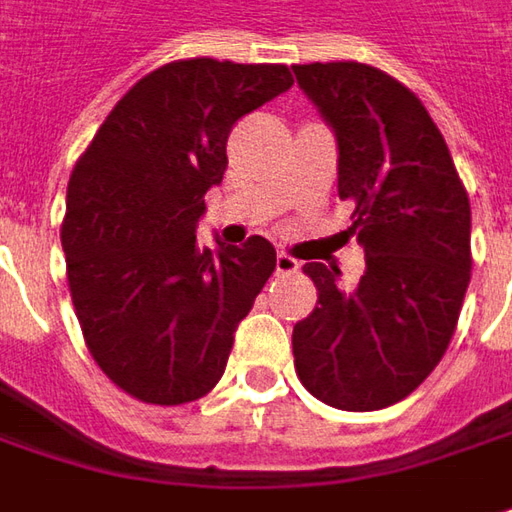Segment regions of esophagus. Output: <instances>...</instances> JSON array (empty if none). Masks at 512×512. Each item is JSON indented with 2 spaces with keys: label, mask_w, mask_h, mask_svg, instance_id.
Here are the masks:
<instances>
[{
  "label": "esophagus",
  "mask_w": 512,
  "mask_h": 512,
  "mask_svg": "<svg viewBox=\"0 0 512 512\" xmlns=\"http://www.w3.org/2000/svg\"><path fill=\"white\" fill-rule=\"evenodd\" d=\"M277 271H280V274H294V271H300V260H294L291 255L280 252V255H277Z\"/></svg>",
  "instance_id": "esophagus-1"
}]
</instances>
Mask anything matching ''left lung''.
<instances>
[{
    "mask_svg": "<svg viewBox=\"0 0 512 512\" xmlns=\"http://www.w3.org/2000/svg\"><path fill=\"white\" fill-rule=\"evenodd\" d=\"M339 148L367 269L308 263L319 300L294 325L302 387L344 412L403 401L440 364L471 283V204L437 125L403 83L356 61L291 66Z\"/></svg>",
    "mask_w": 512,
    "mask_h": 512,
    "instance_id": "8db88e82",
    "label": "left lung"
}]
</instances>
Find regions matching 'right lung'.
<instances>
[{
  "instance_id": "add662e5",
  "label": "right lung",
  "mask_w": 512,
  "mask_h": 512,
  "mask_svg": "<svg viewBox=\"0 0 512 512\" xmlns=\"http://www.w3.org/2000/svg\"><path fill=\"white\" fill-rule=\"evenodd\" d=\"M283 64L173 61L111 109L66 187L61 243L83 339L128 395L176 406L227 370L235 330L277 266L266 238L196 243L243 114L291 89Z\"/></svg>"
}]
</instances>
